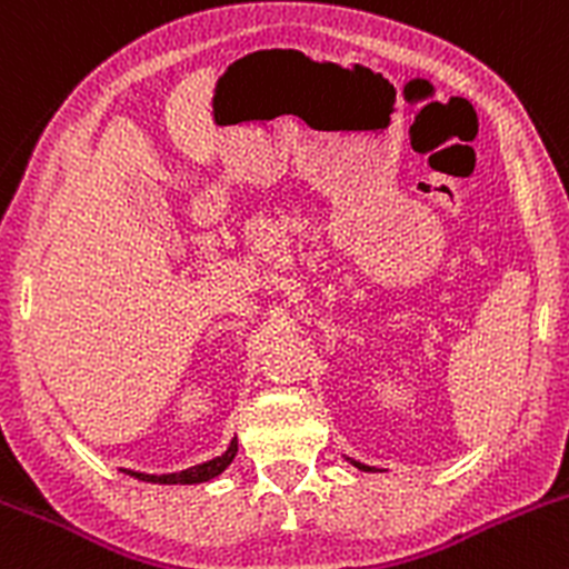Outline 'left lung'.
Here are the masks:
<instances>
[{
  "label": "left lung",
  "instance_id": "8db88e82",
  "mask_svg": "<svg viewBox=\"0 0 569 569\" xmlns=\"http://www.w3.org/2000/svg\"><path fill=\"white\" fill-rule=\"evenodd\" d=\"M350 460V458H348ZM350 462H353V466L356 468H361V471H375V468H370V466H365V462H356V460H350Z\"/></svg>",
  "mask_w": 569,
  "mask_h": 569
}]
</instances>
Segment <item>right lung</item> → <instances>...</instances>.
<instances>
[{
	"mask_svg": "<svg viewBox=\"0 0 569 569\" xmlns=\"http://www.w3.org/2000/svg\"><path fill=\"white\" fill-rule=\"evenodd\" d=\"M238 455V438H232L230 447H227L224 455L219 458L208 460V462H199V466L186 468V471H174V473H142V471H128L122 468L126 473H131L133 479H142V482H156V485H199V482H208V479L219 477Z\"/></svg>",
	"mask_w": 569,
	"mask_h": 569,
	"instance_id": "1",
	"label": "right lung"
}]
</instances>
